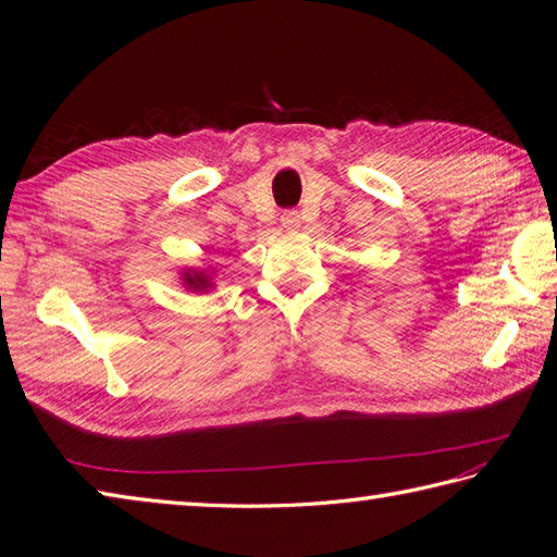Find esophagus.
Returning a JSON list of instances; mask_svg holds the SVG:
<instances>
[{"mask_svg": "<svg viewBox=\"0 0 557 557\" xmlns=\"http://www.w3.org/2000/svg\"><path fill=\"white\" fill-rule=\"evenodd\" d=\"M282 228H285V232H299V226H301V216H299V212H285L282 214Z\"/></svg>", "mask_w": 557, "mask_h": 557, "instance_id": "obj_1", "label": "esophagus"}]
</instances>
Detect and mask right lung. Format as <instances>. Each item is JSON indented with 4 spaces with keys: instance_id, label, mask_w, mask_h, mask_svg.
Here are the masks:
<instances>
[{
    "instance_id": "obj_1",
    "label": "right lung",
    "mask_w": 557,
    "mask_h": 557,
    "mask_svg": "<svg viewBox=\"0 0 557 557\" xmlns=\"http://www.w3.org/2000/svg\"><path fill=\"white\" fill-rule=\"evenodd\" d=\"M181 285L193 294H207L210 289H214V272L200 270V268H183Z\"/></svg>"
}]
</instances>
